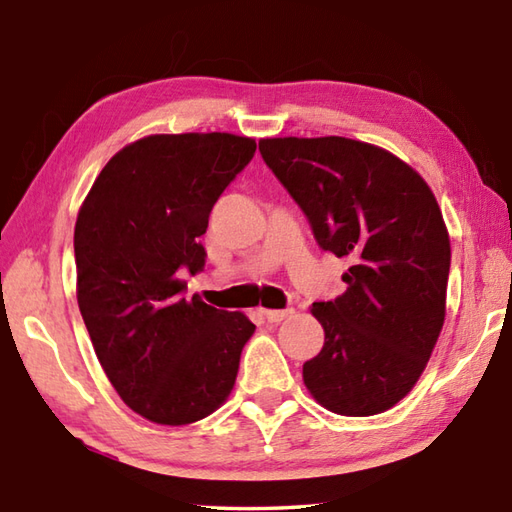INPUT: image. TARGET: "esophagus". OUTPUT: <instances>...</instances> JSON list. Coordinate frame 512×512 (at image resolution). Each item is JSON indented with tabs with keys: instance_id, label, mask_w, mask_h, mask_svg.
Returning a JSON list of instances; mask_svg holds the SVG:
<instances>
[{
	"instance_id": "1",
	"label": "esophagus",
	"mask_w": 512,
	"mask_h": 512,
	"mask_svg": "<svg viewBox=\"0 0 512 512\" xmlns=\"http://www.w3.org/2000/svg\"><path fill=\"white\" fill-rule=\"evenodd\" d=\"M293 314V309H262V316L268 320V323H280L287 316Z\"/></svg>"
}]
</instances>
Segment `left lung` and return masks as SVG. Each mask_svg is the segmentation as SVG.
Returning a JSON list of instances; mask_svg holds the SVG:
<instances>
[{
  "mask_svg": "<svg viewBox=\"0 0 512 512\" xmlns=\"http://www.w3.org/2000/svg\"><path fill=\"white\" fill-rule=\"evenodd\" d=\"M259 153L318 246L350 257L345 293L314 302L325 343L302 366L311 397L352 418L411 393L445 323L452 250L436 196L397 155L348 137H266Z\"/></svg>",
  "mask_w": 512,
  "mask_h": 512,
  "instance_id": "1",
  "label": "left lung"
}]
</instances>
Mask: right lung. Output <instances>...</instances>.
Masks as SVG:
<instances>
[{
  "label": "right lung",
  "instance_id": "add662e5",
  "mask_svg": "<svg viewBox=\"0 0 512 512\" xmlns=\"http://www.w3.org/2000/svg\"><path fill=\"white\" fill-rule=\"evenodd\" d=\"M253 137L149 135L112 155L76 216V300L121 400L155 424H192L235 386L255 332L241 311L185 298L205 266L214 203L253 160Z\"/></svg>",
  "mask_w": 512,
  "mask_h": 512
}]
</instances>
